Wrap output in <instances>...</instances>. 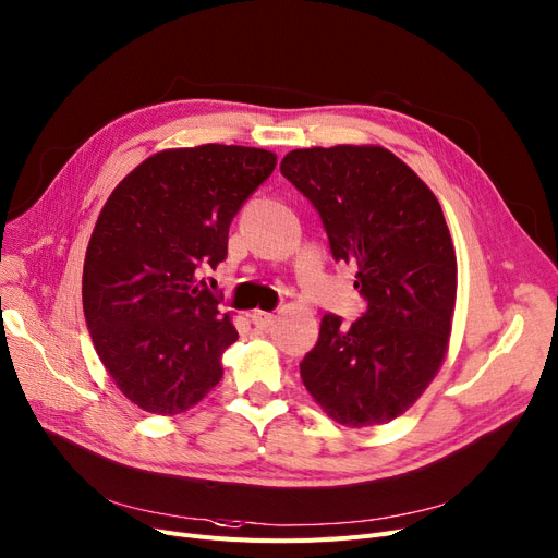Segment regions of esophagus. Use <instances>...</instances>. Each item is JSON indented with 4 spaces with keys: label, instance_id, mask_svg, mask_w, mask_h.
<instances>
[{
    "label": "esophagus",
    "instance_id": "esophagus-1",
    "mask_svg": "<svg viewBox=\"0 0 558 558\" xmlns=\"http://www.w3.org/2000/svg\"><path fill=\"white\" fill-rule=\"evenodd\" d=\"M248 319L257 328H269L274 324V319H276V314L274 312H264V310H255V312L248 314Z\"/></svg>",
    "mask_w": 558,
    "mask_h": 558
}]
</instances>
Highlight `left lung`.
Segmentation results:
<instances>
[{"instance_id": "1", "label": "left lung", "mask_w": 558, "mask_h": 558, "mask_svg": "<svg viewBox=\"0 0 558 558\" xmlns=\"http://www.w3.org/2000/svg\"><path fill=\"white\" fill-rule=\"evenodd\" d=\"M280 173L319 211L332 257L355 266L367 312L322 319L301 378L342 426L385 424L413 405L447 355L458 266L442 207L380 145L292 150Z\"/></svg>"}]
</instances>
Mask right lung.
Returning <instances> with one entry per match:
<instances>
[{"instance_id": "1", "label": "right lung", "mask_w": 558, "mask_h": 558, "mask_svg": "<svg viewBox=\"0 0 558 558\" xmlns=\"http://www.w3.org/2000/svg\"><path fill=\"white\" fill-rule=\"evenodd\" d=\"M276 155L207 143L161 150L123 178L90 234L82 299L93 347L134 405L180 415L223 376L239 339L203 266L228 255V230Z\"/></svg>"}]
</instances>
